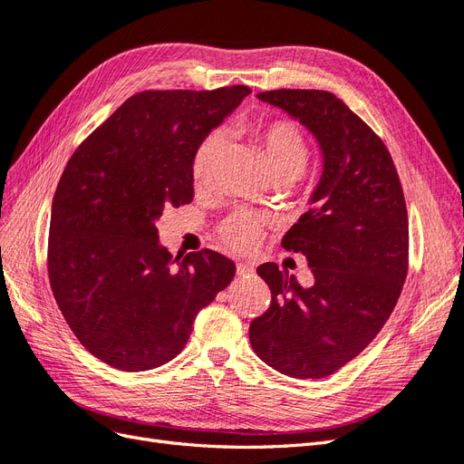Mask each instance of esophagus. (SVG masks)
<instances>
[{"instance_id": "esophagus-1", "label": "esophagus", "mask_w": 464, "mask_h": 464, "mask_svg": "<svg viewBox=\"0 0 464 464\" xmlns=\"http://www.w3.org/2000/svg\"><path fill=\"white\" fill-rule=\"evenodd\" d=\"M236 273H237L239 278H246V276H249V275L255 273V268H253L251 265H247V263H237Z\"/></svg>"}]
</instances>
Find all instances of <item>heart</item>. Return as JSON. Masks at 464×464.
Returning <instances> with one entry per match:
<instances>
[{"label": "heart", "instance_id": "1", "mask_svg": "<svg viewBox=\"0 0 464 464\" xmlns=\"http://www.w3.org/2000/svg\"><path fill=\"white\" fill-rule=\"evenodd\" d=\"M253 132L257 136L266 157V165L273 177L297 179L307 165L309 148L297 126L290 121H270L265 124H255ZM225 146V134L220 130L207 136L198 148L194 161H191V179L198 186L211 179L217 157ZM263 232L261 220L249 211L232 213L220 227V237L234 249H249L259 242Z\"/></svg>", "mask_w": 464, "mask_h": 464}]
</instances>
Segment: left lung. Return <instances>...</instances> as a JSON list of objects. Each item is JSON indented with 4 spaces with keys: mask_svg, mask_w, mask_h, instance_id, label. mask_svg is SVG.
<instances>
[{
    "mask_svg": "<svg viewBox=\"0 0 464 464\" xmlns=\"http://www.w3.org/2000/svg\"><path fill=\"white\" fill-rule=\"evenodd\" d=\"M257 98L314 136L323 172L311 209L282 237L303 253L313 284L265 263L266 313L249 324L255 353L292 378H324L355 359L390 318L407 276L409 220L392 155L330 92L273 90Z\"/></svg>",
    "mask_w": 464,
    "mask_h": 464,
    "instance_id": "1",
    "label": "left lung"
}]
</instances>
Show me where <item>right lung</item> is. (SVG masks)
Returning <instances> with one entry per match:
<instances>
[{
	"mask_svg": "<svg viewBox=\"0 0 464 464\" xmlns=\"http://www.w3.org/2000/svg\"><path fill=\"white\" fill-rule=\"evenodd\" d=\"M251 90L141 92L82 141L57 184L47 273L57 305L92 355L126 372L184 349L198 313L236 275L211 249L172 259L155 222L194 199L201 141Z\"/></svg>",
	"mask_w": 464,
	"mask_h": 464,
	"instance_id": "obj_1",
	"label": "right lung"
}]
</instances>
